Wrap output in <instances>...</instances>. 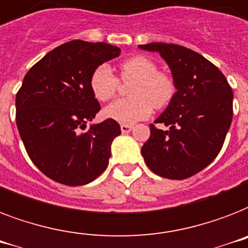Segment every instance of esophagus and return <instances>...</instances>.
Instances as JSON below:
<instances>
[{"label":"esophagus","mask_w":248,"mask_h":248,"mask_svg":"<svg viewBox=\"0 0 248 248\" xmlns=\"http://www.w3.org/2000/svg\"><path fill=\"white\" fill-rule=\"evenodd\" d=\"M120 129H122L123 133H129L130 130L133 129V126L126 125V124H122V125H120Z\"/></svg>","instance_id":"34e87169"}]
</instances>
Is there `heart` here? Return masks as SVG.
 <instances>
[{
  "label": "heart",
  "mask_w": 248,
  "mask_h": 248,
  "mask_svg": "<svg viewBox=\"0 0 248 248\" xmlns=\"http://www.w3.org/2000/svg\"><path fill=\"white\" fill-rule=\"evenodd\" d=\"M120 79L133 82L129 87L130 98L108 105L105 115L120 124H134L147 119L155 108H164L171 102L177 86L171 75L158 71L155 61L146 56H134L120 65ZM91 92L101 102L111 100L119 88L118 77L108 64H100L90 77Z\"/></svg>",
  "instance_id": "b5f03b06"
}]
</instances>
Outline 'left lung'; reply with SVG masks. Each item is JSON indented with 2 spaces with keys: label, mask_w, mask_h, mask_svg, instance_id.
Returning <instances> with one entry per match:
<instances>
[{
  "label": "left lung",
  "mask_w": 248,
  "mask_h": 248,
  "mask_svg": "<svg viewBox=\"0 0 248 248\" xmlns=\"http://www.w3.org/2000/svg\"><path fill=\"white\" fill-rule=\"evenodd\" d=\"M140 48L156 51L168 62L177 92L142 147L144 162L168 179L195 175L220 152L233 118V91L227 78L207 59L174 43H148Z\"/></svg>",
  "instance_id": "left-lung-1"
}]
</instances>
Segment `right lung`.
<instances>
[{
	"mask_svg": "<svg viewBox=\"0 0 248 248\" xmlns=\"http://www.w3.org/2000/svg\"><path fill=\"white\" fill-rule=\"evenodd\" d=\"M119 53L108 43L70 41L24 77L15 101L17 129L33 164L49 179L83 186L108 168L111 142L122 133L118 122L106 119L80 129L101 110L90 88L92 71Z\"/></svg>",
	"mask_w": 248,
	"mask_h": 248,
	"instance_id": "right-lung-1",
	"label": "right lung"
}]
</instances>
